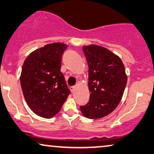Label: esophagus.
Masks as SVG:
<instances>
[{
  "mask_svg": "<svg viewBox=\"0 0 154 154\" xmlns=\"http://www.w3.org/2000/svg\"><path fill=\"white\" fill-rule=\"evenodd\" d=\"M70 88L71 91L73 93V92L75 91V89H76V86H71Z\"/></svg>",
  "mask_w": 154,
  "mask_h": 154,
  "instance_id": "1",
  "label": "esophagus"
}]
</instances>
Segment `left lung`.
Here are the masks:
<instances>
[{
  "instance_id": "8db88e82",
  "label": "left lung",
  "mask_w": 154,
  "mask_h": 154,
  "mask_svg": "<svg viewBox=\"0 0 154 154\" xmlns=\"http://www.w3.org/2000/svg\"><path fill=\"white\" fill-rule=\"evenodd\" d=\"M88 66L90 99L80 106L82 114L90 119L107 116L122 99L127 84L125 67L119 56L96 45L82 47Z\"/></svg>"
}]
</instances>
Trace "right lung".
<instances>
[{"label": "right lung", "instance_id": "add662e5", "mask_svg": "<svg viewBox=\"0 0 154 154\" xmlns=\"http://www.w3.org/2000/svg\"><path fill=\"white\" fill-rule=\"evenodd\" d=\"M67 47L61 42L47 44L32 51L23 62L20 75L23 96L30 109L41 117H54L70 94L60 71Z\"/></svg>", "mask_w": 154, "mask_h": 154}]
</instances>
